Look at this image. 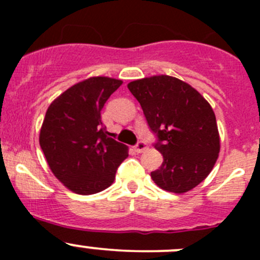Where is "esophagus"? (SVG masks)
Masks as SVG:
<instances>
[{"label":"esophagus","instance_id":"esophagus-1","mask_svg":"<svg viewBox=\"0 0 260 260\" xmlns=\"http://www.w3.org/2000/svg\"><path fill=\"white\" fill-rule=\"evenodd\" d=\"M145 149H147V145L145 142H142V141H141V142H138L137 145L135 146V151L137 152V153H141V152H143Z\"/></svg>","mask_w":260,"mask_h":260}]
</instances>
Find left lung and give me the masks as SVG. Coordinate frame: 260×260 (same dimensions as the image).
I'll list each match as a JSON object with an SVG mask.
<instances>
[{"mask_svg": "<svg viewBox=\"0 0 260 260\" xmlns=\"http://www.w3.org/2000/svg\"><path fill=\"white\" fill-rule=\"evenodd\" d=\"M158 142L164 162L151 172L158 187L183 193L203 182L220 151L216 118L209 102L185 81L154 75L128 84Z\"/></svg>", "mask_w": 260, "mask_h": 260, "instance_id": "left-lung-1", "label": "left lung"}]
</instances>
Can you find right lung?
<instances>
[{
    "instance_id": "add662e5",
    "label": "right lung",
    "mask_w": 260,
    "mask_h": 260,
    "mask_svg": "<svg viewBox=\"0 0 260 260\" xmlns=\"http://www.w3.org/2000/svg\"><path fill=\"white\" fill-rule=\"evenodd\" d=\"M123 81L91 77L70 86L49 106L40 129L41 149L52 174L80 195L113 183L128 147L111 137L101 112Z\"/></svg>"
}]
</instances>
